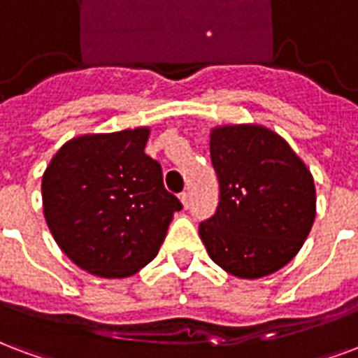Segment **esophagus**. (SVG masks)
I'll list each match as a JSON object with an SVG mask.
<instances>
[{
	"instance_id": "1",
	"label": "esophagus",
	"mask_w": 358,
	"mask_h": 358,
	"mask_svg": "<svg viewBox=\"0 0 358 358\" xmlns=\"http://www.w3.org/2000/svg\"><path fill=\"white\" fill-rule=\"evenodd\" d=\"M180 201H182L184 208H187V206H189V193H187V192L180 193Z\"/></svg>"
}]
</instances>
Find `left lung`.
<instances>
[{
  "instance_id": "left-lung-1",
  "label": "left lung",
  "mask_w": 358,
  "mask_h": 358,
  "mask_svg": "<svg viewBox=\"0 0 358 358\" xmlns=\"http://www.w3.org/2000/svg\"><path fill=\"white\" fill-rule=\"evenodd\" d=\"M210 159L220 203L199 224L208 256L239 279L279 271L313 226L317 197L309 169L287 140L262 125L214 129Z\"/></svg>"
}]
</instances>
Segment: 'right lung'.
Listing matches in <instances>:
<instances>
[{"label":"right lung","mask_w":358,"mask_h":358,"mask_svg":"<svg viewBox=\"0 0 358 358\" xmlns=\"http://www.w3.org/2000/svg\"><path fill=\"white\" fill-rule=\"evenodd\" d=\"M148 127L85 134L66 142L41 182L43 214L57 245L76 266L121 279L157 256L182 203L145 155Z\"/></svg>","instance_id":"right-lung-1"}]
</instances>
